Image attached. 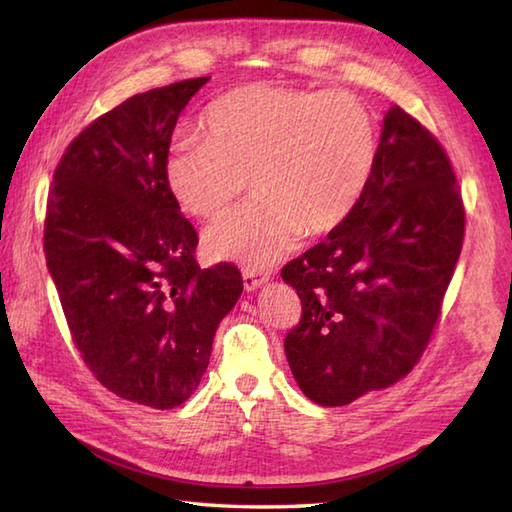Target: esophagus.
Instances as JSON below:
<instances>
[{
  "label": "esophagus",
  "instance_id": "obj_1",
  "mask_svg": "<svg viewBox=\"0 0 512 512\" xmlns=\"http://www.w3.org/2000/svg\"><path fill=\"white\" fill-rule=\"evenodd\" d=\"M265 274H256V271H243V285L247 291H254L258 287H263L267 283Z\"/></svg>",
  "mask_w": 512,
  "mask_h": 512
}]
</instances>
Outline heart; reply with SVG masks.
Returning a JSON list of instances; mask_svg holds the SVG:
<instances>
[{"instance_id":"b5f03b06","label":"heart","mask_w":512,"mask_h":512,"mask_svg":"<svg viewBox=\"0 0 512 512\" xmlns=\"http://www.w3.org/2000/svg\"><path fill=\"white\" fill-rule=\"evenodd\" d=\"M207 137H183L165 159L181 210L214 218L245 192L256 196L207 227L214 258L267 269L302 232H331L367 192L378 161L369 108L347 92L249 86L212 103Z\"/></svg>"}]
</instances>
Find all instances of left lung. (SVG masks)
Wrapping results in <instances>:
<instances>
[{
    "instance_id": "8db88e82",
    "label": "left lung",
    "mask_w": 512,
    "mask_h": 512,
    "mask_svg": "<svg viewBox=\"0 0 512 512\" xmlns=\"http://www.w3.org/2000/svg\"><path fill=\"white\" fill-rule=\"evenodd\" d=\"M464 223L444 148L393 106L367 192L325 241L280 271L302 302L285 353L309 400L351 404L415 367L440 318Z\"/></svg>"
}]
</instances>
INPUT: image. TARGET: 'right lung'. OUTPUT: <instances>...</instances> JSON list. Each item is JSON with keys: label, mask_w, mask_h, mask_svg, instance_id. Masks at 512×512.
Returning a JSON list of instances; mask_svg holds the SVG:
<instances>
[{"label": "right lung", "mask_w": 512, "mask_h": 512, "mask_svg": "<svg viewBox=\"0 0 512 512\" xmlns=\"http://www.w3.org/2000/svg\"><path fill=\"white\" fill-rule=\"evenodd\" d=\"M207 81L141 92L92 121L46 207V265L83 362L114 395L161 411L196 391L243 294L232 263L198 267L196 229L165 179L174 125Z\"/></svg>", "instance_id": "right-lung-1"}]
</instances>
